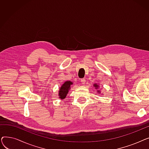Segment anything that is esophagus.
Here are the masks:
<instances>
[{"label":"esophagus","instance_id":"esophagus-1","mask_svg":"<svg viewBox=\"0 0 149 149\" xmlns=\"http://www.w3.org/2000/svg\"><path fill=\"white\" fill-rule=\"evenodd\" d=\"M81 83H82L83 84H85V83H86V79H84V78H83V79H82L81 80Z\"/></svg>","mask_w":149,"mask_h":149}]
</instances>
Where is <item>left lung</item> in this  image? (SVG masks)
Segmentation results:
<instances>
[{"mask_svg":"<svg viewBox=\"0 0 149 149\" xmlns=\"http://www.w3.org/2000/svg\"><path fill=\"white\" fill-rule=\"evenodd\" d=\"M93 86H94V87L95 88V89H98V88H99V86H98L97 84H95H95H93ZM97 92H98V93H99V94H100V93H100V91H98H98H97Z\"/></svg>","mask_w":149,"mask_h":149,"instance_id":"8db88e82","label":"left lung"}]
</instances>
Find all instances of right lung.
Instances as JSON below:
<instances>
[{
  "label": "right lung",
  "instance_id": "obj_1",
  "mask_svg": "<svg viewBox=\"0 0 149 149\" xmlns=\"http://www.w3.org/2000/svg\"><path fill=\"white\" fill-rule=\"evenodd\" d=\"M73 83L70 81H65L63 84L61 85V88L59 89L58 92V97L59 98L63 100L66 98V95L68 93L69 90L70 89V85L72 84Z\"/></svg>",
  "mask_w": 149,
  "mask_h": 149
}]
</instances>
